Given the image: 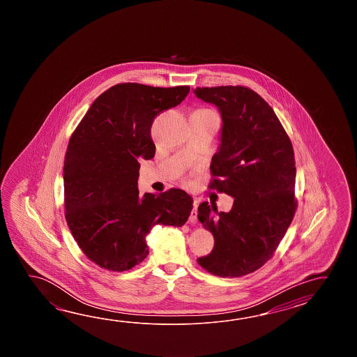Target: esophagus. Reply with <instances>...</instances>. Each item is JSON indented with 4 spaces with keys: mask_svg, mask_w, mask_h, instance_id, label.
<instances>
[{
    "mask_svg": "<svg viewBox=\"0 0 357 357\" xmlns=\"http://www.w3.org/2000/svg\"><path fill=\"white\" fill-rule=\"evenodd\" d=\"M194 208H192V211L190 213L189 220L190 223H192V225H197V200L194 199Z\"/></svg>",
    "mask_w": 357,
    "mask_h": 357,
    "instance_id": "obj_1",
    "label": "esophagus"
}]
</instances>
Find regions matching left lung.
<instances>
[{"mask_svg":"<svg viewBox=\"0 0 357 357\" xmlns=\"http://www.w3.org/2000/svg\"><path fill=\"white\" fill-rule=\"evenodd\" d=\"M197 98L218 107L222 132L211 163L209 189L235 197L218 212L204 202L197 220L214 237L197 263L218 277L255 272L273 257L296 212L295 153L273 108L246 86L197 88Z\"/></svg>","mask_w":357,"mask_h":357,"instance_id":"8db88e82","label":"left lung"}]
</instances>
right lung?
I'll use <instances>...</instances> for the list:
<instances>
[{"label":"right lung","mask_w":357,"mask_h":357,"mask_svg":"<svg viewBox=\"0 0 357 357\" xmlns=\"http://www.w3.org/2000/svg\"><path fill=\"white\" fill-rule=\"evenodd\" d=\"M190 86L123 83L93 102L70 137L63 162L65 217L86 258L123 272L149 254L145 236L155 225L181 227L192 197L181 189L139 194L140 158L155 154L154 117L180 105Z\"/></svg>","instance_id":"right-lung-1"}]
</instances>
